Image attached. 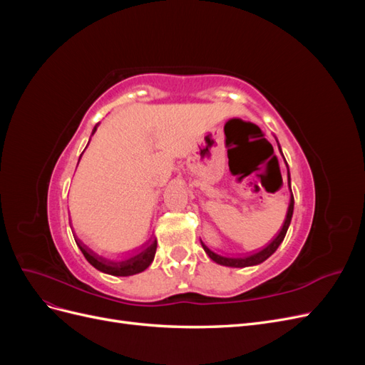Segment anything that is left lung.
<instances>
[{"mask_svg": "<svg viewBox=\"0 0 365 365\" xmlns=\"http://www.w3.org/2000/svg\"><path fill=\"white\" fill-rule=\"evenodd\" d=\"M279 149H280V145H279ZM282 152V149H280ZM283 155V153H282ZM284 158V157H283ZM286 163V160H284ZM286 168H288V163H286ZM283 185V180H282V175H280V180L277 182V185L274 187L272 192H277L280 187ZM288 189H289V193H291V200H289V207H288V213H286V219L283 222V227L282 230L279 231V235L275 236L269 244L259 250L257 252H252V254H248V256H224V254H217L215 251L210 250L204 242L201 240V245L204 248V251L208 254V257L212 259L213 262L219 263V264H224V267H231V268H245V267H252V264H259L262 262L267 260L271 254H274V251L279 248V245L283 242L284 236H286V231H288L289 228V224H291V219H292V213H294V195H292V190H291V175H289V169H288Z\"/></svg>", "mask_w": 365, "mask_h": 365, "instance_id": "1", "label": "left lung"}]
</instances>
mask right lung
<instances>
[{
    "mask_svg": "<svg viewBox=\"0 0 365 365\" xmlns=\"http://www.w3.org/2000/svg\"><path fill=\"white\" fill-rule=\"evenodd\" d=\"M96 129H97V126L94 128L93 134L96 132ZM74 240H76L77 247L81 248L85 259L90 262L96 269L102 271L105 274L117 275V277H128V275H134V274L145 271L152 263L153 257H155V251H157V240H153V242H150V244L141 247L138 251H134L132 254H129V256H126L125 259L109 260V259L98 256V254H96L94 251H91L86 245H83L77 237H74Z\"/></svg>",
    "mask_w": 365,
    "mask_h": 365,
    "instance_id": "1",
    "label": "right lung"
}]
</instances>
